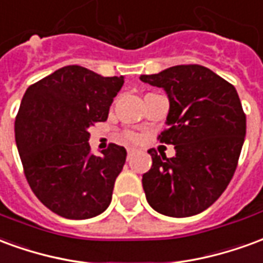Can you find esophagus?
Wrapping results in <instances>:
<instances>
[{"instance_id": "1", "label": "esophagus", "mask_w": 263, "mask_h": 263, "mask_svg": "<svg viewBox=\"0 0 263 263\" xmlns=\"http://www.w3.org/2000/svg\"><path fill=\"white\" fill-rule=\"evenodd\" d=\"M126 152H128V158H131L132 154L135 152V149H134V148H128V149H126Z\"/></svg>"}]
</instances>
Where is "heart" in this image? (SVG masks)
I'll list each match as a JSON object with an SVG mask.
<instances>
[{
  "mask_svg": "<svg viewBox=\"0 0 263 263\" xmlns=\"http://www.w3.org/2000/svg\"><path fill=\"white\" fill-rule=\"evenodd\" d=\"M125 139L126 141H135V139H137V135H135V134H132V132H126Z\"/></svg>",
  "mask_w": 263,
  "mask_h": 263,
  "instance_id": "obj_1",
  "label": "heart"
}]
</instances>
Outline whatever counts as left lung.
<instances>
[{
    "mask_svg": "<svg viewBox=\"0 0 263 263\" xmlns=\"http://www.w3.org/2000/svg\"><path fill=\"white\" fill-rule=\"evenodd\" d=\"M139 79L167 94L169 128L159 139L176 149L173 158L148 151L152 167L142 176L146 200L163 215L198 214L220 197L237 169L247 131L237 90L200 65L173 66Z\"/></svg>",
    "mask_w": 263,
    "mask_h": 263,
    "instance_id": "1",
    "label": "left lung"
}]
</instances>
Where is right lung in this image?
<instances>
[{
  "label": "right lung",
  "instance_id": "right-lung-1",
  "mask_svg": "<svg viewBox=\"0 0 263 263\" xmlns=\"http://www.w3.org/2000/svg\"><path fill=\"white\" fill-rule=\"evenodd\" d=\"M124 76L103 77L65 66L28 87L15 120V141L25 177L41 203L60 217L86 220L111 203L126 159L109 143L103 156L90 152L88 128L108 118Z\"/></svg>",
  "mask_w": 263,
  "mask_h": 263
}]
</instances>
